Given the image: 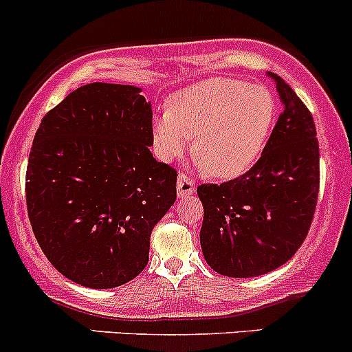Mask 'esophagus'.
Segmentation results:
<instances>
[{"label":"esophagus","mask_w":352,"mask_h":352,"mask_svg":"<svg viewBox=\"0 0 352 352\" xmlns=\"http://www.w3.org/2000/svg\"><path fill=\"white\" fill-rule=\"evenodd\" d=\"M195 193V183L186 175L177 176V197H188Z\"/></svg>","instance_id":"obj_1"}]
</instances>
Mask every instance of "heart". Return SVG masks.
<instances>
[{
	"instance_id": "obj_1",
	"label": "heart",
	"mask_w": 352,
	"mask_h": 352,
	"mask_svg": "<svg viewBox=\"0 0 352 352\" xmlns=\"http://www.w3.org/2000/svg\"><path fill=\"white\" fill-rule=\"evenodd\" d=\"M278 115L273 91L235 78H210L175 93L152 122L159 159L173 162L190 149L210 176L232 179L254 166Z\"/></svg>"
}]
</instances>
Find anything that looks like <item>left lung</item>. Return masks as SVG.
I'll return each mask as SVG.
<instances>
[{"instance_id":"left-lung-1","label":"left lung","mask_w":352,"mask_h":352,"mask_svg":"<svg viewBox=\"0 0 352 352\" xmlns=\"http://www.w3.org/2000/svg\"><path fill=\"white\" fill-rule=\"evenodd\" d=\"M283 111L257 162L226 183L197 188L203 203L201 251L229 278L261 276L292 259L309 234L320 186L314 118L274 72Z\"/></svg>"}]
</instances>
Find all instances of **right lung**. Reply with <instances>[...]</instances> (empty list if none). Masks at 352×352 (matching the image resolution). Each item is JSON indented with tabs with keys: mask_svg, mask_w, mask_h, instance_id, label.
Returning a JSON list of instances; mask_svg holds the SVG:
<instances>
[{
	"mask_svg": "<svg viewBox=\"0 0 352 352\" xmlns=\"http://www.w3.org/2000/svg\"><path fill=\"white\" fill-rule=\"evenodd\" d=\"M152 144V108L135 86L85 85L42 118L25 177L28 219L67 280L115 288L147 266L177 179Z\"/></svg>",
	"mask_w": 352,
	"mask_h": 352,
	"instance_id": "obj_1",
	"label": "right lung"
}]
</instances>
